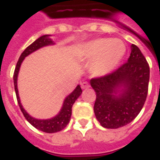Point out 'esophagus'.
Returning a JSON list of instances; mask_svg holds the SVG:
<instances>
[{"instance_id": "1", "label": "esophagus", "mask_w": 160, "mask_h": 160, "mask_svg": "<svg viewBox=\"0 0 160 160\" xmlns=\"http://www.w3.org/2000/svg\"><path fill=\"white\" fill-rule=\"evenodd\" d=\"M89 87H90V84H89L88 81H83V82L81 83V88L82 89L88 88Z\"/></svg>"}]
</instances>
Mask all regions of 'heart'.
<instances>
[{"instance_id": "heart-1", "label": "heart", "mask_w": 160, "mask_h": 160, "mask_svg": "<svg viewBox=\"0 0 160 160\" xmlns=\"http://www.w3.org/2000/svg\"><path fill=\"white\" fill-rule=\"evenodd\" d=\"M125 53V44L120 39L98 38L85 43L80 48V58L92 61L90 70L94 76H103L118 66Z\"/></svg>"}]
</instances>
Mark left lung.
<instances>
[{
    "label": "left lung",
    "mask_w": 160,
    "mask_h": 160,
    "mask_svg": "<svg viewBox=\"0 0 160 160\" xmlns=\"http://www.w3.org/2000/svg\"><path fill=\"white\" fill-rule=\"evenodd\" d=\"M149 79L146 58L132 44L128 61L110 73L90 80L96 94L94 115L101 125L117 129L133 121L144 107Z\"/></svg>",
    "instance_id": "1"
}]
</instances>
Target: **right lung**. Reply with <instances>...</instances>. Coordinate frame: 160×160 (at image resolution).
Listing matches in <instances>:
<instances>
[{
    "label": "right lung",
    "instance_id": "1",
    "mask_svg": "<svg viewBox=\"0 0 160 160\" xmlns=\"http://www.w3.org/2000/svg\"><path fill=\"white\" fill-rule=\"evenodd\" d=\"M52 43H53L52 41L49 38L47 35H44V36H42L39 38L37 39L31 44H30L23 51V52L21 54L20 58H19V59L17 61V64H16L15 72H14V76H13L16 99H17V102H18V105L20 107L21 111L22 112L26 120L29 122L31 125L34 126L36 129L41 130V131H43V132H46V133L58 132V131H60V130L66 128V125L69 123L70 119H71L72 107L73 103L75 102L76 100L79 98V96L82 93V90L80 88V85H78L77 88L74 89V91L72 94H69L66 98V100L64 101L63 107H62L60 112L58 113V115H57L56 117H53L52 119L38 120V119L33 118V117H30V115L24 110V108H22V104H21L20 98H19V94H18V89H17V76H18V72H19V69H20L21 64H22V60L24 59V58L27 57L28 55H30V53L37 51L38 49L49 45V44H52Z\"/></svg>",
    "mask_w": 160,
    "mask_h": 160
}]
</instances>
